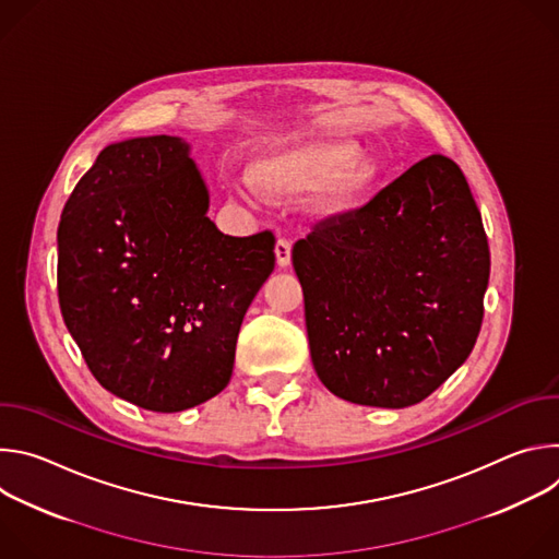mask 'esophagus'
Returning <instances> with one entry per match:
<instances>
[{
	"label": "esophagus",
	"mask_w": 559,
	"mask_h": 559,
	"mask_svg": "<svg viewBox=\"0 0 559 559\" xmlns=\"http://www.w3.org/2000/svg\"><path fill=\"white\" fill-rule=\"evenodd\" d=\"M274 254H276V263L281 267H287L292 263V241H287V238H278Z\"/></svg>",
	"instance_id": "34e87169"
}]
</instances>
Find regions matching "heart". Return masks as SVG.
Masks as SVG:
<instances>
[{"mask_svg":"<svg viewBox=\"0 0 559 559\" xmlns=\"http://www.w3.org/2000/svg\"><path fill=\"white\" fill-rule=\"evenodd\" d=\"M358 147L352 141L318 139L259 156L252 166V179L267 197H294L318 186L323 188L321 205L343 210L352 205L371 183L373 166L354 158Z\"/></svg>","mask_w":559,"mask_h":559,"instance_id":"1","label":"heart"}]
</instances>
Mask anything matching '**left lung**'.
I'll list each match as a JSON object with an SVG mask.
<instances>
[{"label":"left lung","mask_w":559,"mask_h":559,"mask_svg":"<svg viewBox=\"0 0 559 559\" xmlns=\"http://www.w3.org/2000/svg\"><path fill=\"white\" fill-rule=\"evenodd\" d=\"M311 362L343 401L403 409L471 354L491 254L457 164L431 154L292 252Z\"/></svg>","instance_id":"1"}]
</instances>
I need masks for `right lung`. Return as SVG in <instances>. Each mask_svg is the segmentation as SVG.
I'll return each mask as SVG.
<instances>
[{
    "label": "right lung",
    "instance_id": "1",
    "mask_svg": "<svg viewBox=\"0 0 559 559\" xmlns=\"http://www.w3.org/2000/svg\"><path fill=\"white\" fill-rule=\"evenodd\" d=\"M179 136L104 147L63 205L57 294L104 389L156 414L221 393L243 316L274 270L270 229L227 236Z\"/></svg>",
    "mask_w": 559,
    "mask_h": 559
}]
</instances>
